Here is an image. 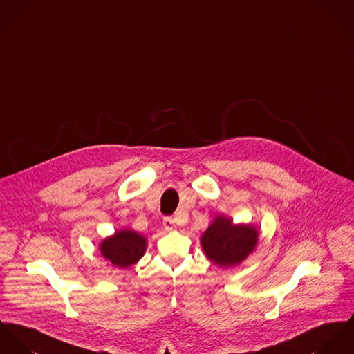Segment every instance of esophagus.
<instances>
[{
	"mask_svg": "<svg viewBox=\"0 0 354 354\" xmlns=\"http://www.w3.org/2000/svg\"><path fill=\"white\" fill-rule=\"evenodd\" d=\"M162 225H164V228H165L167 232H171V231H174V230L176 228L175 220H174L172 217H165V218L162 220Z\"/></svg>",
	"mask_w": 354,
	"mask_h": 354,
	"instance_id": "1",
	"label": "esophagus"
}]
</instances>
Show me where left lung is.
Segmentation results:
<instances>
[{
	"label": "left lung",
	"mask_w": 354,
	"mask_h": 354,
	"mask_svg": "<svg viewBox=\"0 0 354 354\" xmlns=\"http://www.w3.org/2000/svg\"><path fill=\"white\" fill-rule=\"evenodd\" d=\"M258 230L252 225L234 224L231 218L218 216L201 236L205 255L221 268L241 263L257 247Z\"/></svg>",
	"instance_id": "left-lung-1"
}]
</instances>
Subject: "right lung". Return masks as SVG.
I'll list each match as a JSON object with an SVG mask.
<instances>
[{"label":"right lung","instance_id":"right-lung-1","mask_svg":"<svg viewBox=\"0 0 354 354\" xmlns=\"http://www.w3.org/2000/svg\"><path fill=\"white\" fill-rule=\"evenodd\" d=\"M99 250L114 266L124 269L142 258L147 250V239L131 230H122L106 237L100 243Z\"/></svg>","mask_w":354,"mask_h":354}]
</instances>
